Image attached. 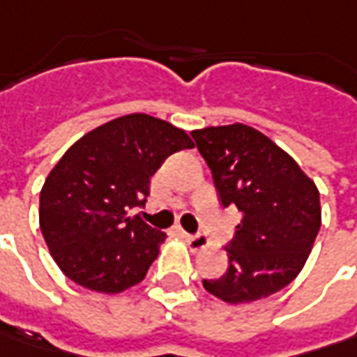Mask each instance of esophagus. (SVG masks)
<instances>
[{
  "mask_svg": "<svg viewBox=\"0 0 357 357\" xmlns=\"http://www.w3.org/2000/svg\"><path fill=\"white\" fill-rule=\"evenodd\" d=\"M183 240L188 241V245H190L192 252H202L208 245V238L206 236H190V234H183Z\"/></svg>",
  "mask_w": 357,
  "mask_h": 357,
  "instance_id": "1",
  "label": "esophagus"
}]
</instances>
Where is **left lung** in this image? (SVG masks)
<instances>
[{"label": "left lung", "mask_w": 357, "mask_h": 357, "mask_svg": "<svg viewBox=\"0 0 357 357\" xmlns=\"http://www.w3.org/2000/svg\"><path fill=\"white\" fill-rule=\"evenodd\" d=\"M224 208L241 222L227 245L229 266L204 287L225 303L264 300L296 280L321 225L319 192L296 160L243 123L192 132Z\"/></svg>", "instance_id": "8db88e82"}]
</instances>
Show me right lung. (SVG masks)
Returning a JSON list of instances; mask_svg holds the SVG:
<instances>
[{"mask_svg": "<svg viewBox=\"0 0 357 357\" xmlns=\"http://www.w3.org/2000/svg\"><path fill=\"white\" fill-rule=\"evenodd\" d=\"M190 148L194 142L183 130L130 114L91 130L63 153L39 194V227L71 282L119 294L146 278L167 236L130 213L146 206L149 179L163 160Z\"/></svg>", "mask_w": 357, "mask_h": 357, "instance_id": "obj_1", "label": "right lung"}]
</instances>
